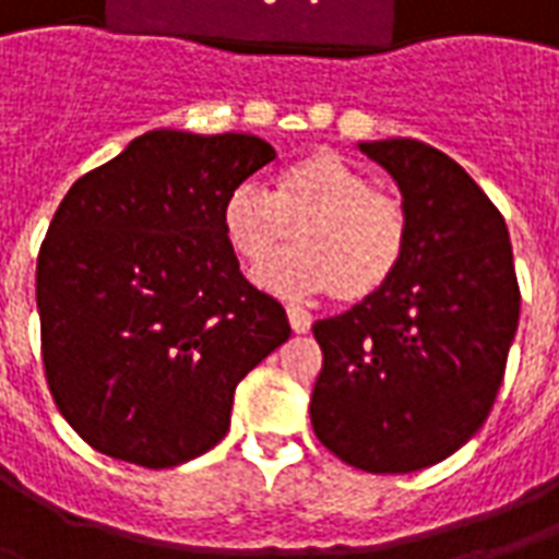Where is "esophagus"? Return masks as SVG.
<instances>
[{"mask_svg":"<svg viewBox=\"0 0 559 559\" xmlns=\"http://www.w3.org/2000/svg\"><path fill=\"white\" fill-rule=\"evenodd\" d=\"M287 320H290L293 332H299V335H302V332H308V329H311V323H314V320H311V314H308L305 308H299V305H287Z\"/></svg>","mask_w":559,"mask_h":559,"instance_id":"obj_1","label":"esophagus"}]
</instances>
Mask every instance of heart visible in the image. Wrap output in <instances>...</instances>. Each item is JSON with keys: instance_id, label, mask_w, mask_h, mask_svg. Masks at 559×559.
<instances>
[{"instance_id": "b5f03b06", "label": "heart", "mask_w": 559, "mask_h": 559, "mask_svg": "<svg viewBox=\"0 0 559 559\" xmlns=\"http://www.w3.org/2000/svg\"><path fill=\"white\" fill-rule=\"evenodd\" d=\"M221 227L233 254L278 293H323L341 305L371 302L386 290L411 251V212L395 194L377 191L359 167L335 152L302 155L275 176L272 191L251 182L224 197Z\"/></svg>"}]
</instances>
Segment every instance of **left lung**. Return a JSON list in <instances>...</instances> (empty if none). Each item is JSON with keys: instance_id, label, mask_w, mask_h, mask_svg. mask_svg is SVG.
<instances>
[{"instance_id": "1", "label": "left lung", "mask_w": 559, "mask_h": 559, "mask_svg": "<svg viewBox=\"0 0 559 559\" xmlns=\"http://www.w3.org/2000/svg\"><path fill=\"white\" fill-rule=\"evenodd\" d=\"M399 182L411 251L371 302L317 320L323 368L311 425L365 473H413L479 431L503 383L521 311L503 215L440 148L359 143Z\"/></svg>"}]
</instances>
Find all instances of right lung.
<instances>
[{
    "label": "right lung",
    "mask_w": 559,
    "mask_h": 559,
    "mask_svg": "<svg viewBox=\"0 0 559 559\" xmlns=\"http://www.w3.org/2000/svg\"><path fill=\"white\" fill-rule=\"evenodd\" d=\"M272 158L254 134L160 128L59 203L35 272L44 377L92 449L148 469L203 455L239 380L290 338L221 227L227 191Z\"/></svg>",
    "instance_id": "1"
}]
</instances>
